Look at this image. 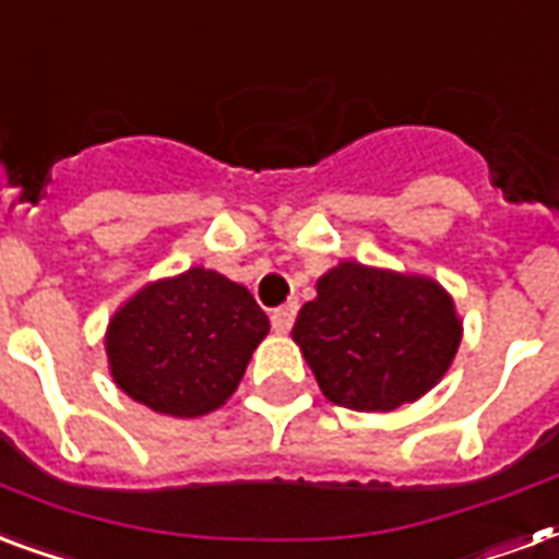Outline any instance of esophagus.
<instances>
[{
	"instance_id": "1",
	"label": "esophagus",
	"mask_w": 559,
	"mask_h": 559,
	"mask_svg": "<svg viewBox=\"0 0 559 559\" xmlns=\"http://www.w3.org/2000/svg\"><path fill=\"white\" fill-rule=\"evenodd\" d=\"M295 318H297V304L292 300V304L276 306L274 312H271V324H274L276 333H288V330L295 326Z\"/></svg>"
}]
</instances>
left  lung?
I'll return each instance as SVG.
<instances>
[{
	"mask_svg": "<svg viewBox=\"0 0 559 559\" xmlns=\"http://www.w3.org/2000/svg\"><path fill=\"white\" fill-rule=\"evenodd\" d=\"M292 335L326 401L389 413L442 380L463 326L433 280L342 262L318 280Z\"/></svg>",
	"mask_w": 559,
	"mask_h": 559,
	"instance_id": "obj_1",
	"label": "left lung"
}]
</instances>
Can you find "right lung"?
I'll return each instance as SVG.
<instances>
[{
	"label": "right lung",
	"mask_w": 559,
	"mask_h": 559,
	"mask_svg": "<svg viewBox=\"0 0 559 559\" xmlns=\"http://www.w3.org/2000/svg\"><path fill=\"white\" fill-rule=\"evenodd\" d=\"M264 335L267 314L245 285L191 267L138 292L115 314L105 350L138 404L197 418L226 404Z\"/></svg>",
	"instance_id": "1"
}]
</instances>
